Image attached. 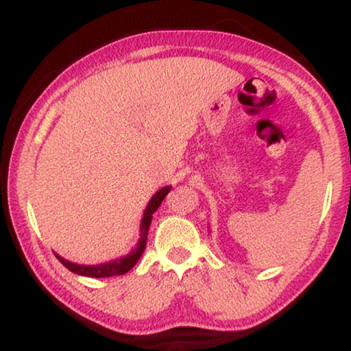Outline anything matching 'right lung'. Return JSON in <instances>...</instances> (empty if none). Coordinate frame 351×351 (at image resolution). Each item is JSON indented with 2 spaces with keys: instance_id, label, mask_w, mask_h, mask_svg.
Masks as SVG:
<instances>
[{
  "instance_id": "add662e5",
  "label": "right lung",
  "mask_w": 351,
  "mask_h": 351,
  "mask_svg": "<svg viewBox=\"0 0 351 351\" xmlns=\"http://www.w3.org/2000/svg\"><path fill=\"white\" fill-rule=\"evenodd\" d=\"M172 186H162L156 191L155 195L152 196V199L148 201L145 210H143V217L141 222V238H138L137 246L132 249L131 252L126 254V256L114 258V261L105 262V263H99V265H80V263H73L70 261H65L64 257H60L59 254H56V257L59 258V262L62 265L69 268L70 271L76 273V275L81 276H89V278H108V276H118V275H124L128 273L131 268L136 265L138 262V258L145 251L147 246V237H148V228H150L153 214L156 213V209L160 208V204L162 203V199L166 198V195L169 193Z\"/></svg>"
}]
</instances>
